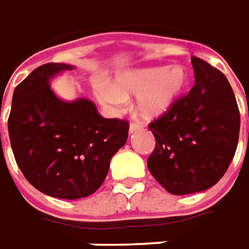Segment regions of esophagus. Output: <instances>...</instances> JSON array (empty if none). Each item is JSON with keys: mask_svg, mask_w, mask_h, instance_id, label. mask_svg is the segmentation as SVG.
Instances as JSON below:
<instances>
[{"mask_svg": "<svg viewBox=\"0 0 249 249\" xmlns=\"http://www.w3.org/2000/svg\"><path fill=\"white\" fill-rule=\"evenodd\" d=\"M143 127V124L141 123V122L138 121H133L131 123H130V128H128V133L131 134L134 133V131H137V130H139V128Z\"/></svg>", "mask_w": 249, "mask_h": 249, "instance_id": "1", "label": "esophagus"}]
</instances>
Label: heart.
I'll return each instance as SVG.
<instances>
[{
	"instance_id": "b5f03b06",
	"label": "heart",
	"mask_w": 249,
	"mask_h": 249,
	"mask_svg": "<svg viewBox=\"0 0 249 249\" xmlns=\"http://www.w3.org/2000/svg\"><path fill=\"white\" fill-rule=\"evenodd\" d=\"M186 82L188 73L181 65L144 68L121 75L114 87L98 86L96 98L107 108L118 111L127 98L138 96L137 112L144 119H154L174 105Z\"/></svg>"
}]
</instances>
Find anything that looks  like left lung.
Instances as JSON below:
<instances>
[{
    "label": "left lung",
    "mask_w": 249,
    "mask_h": 249,
    "mask_svg": "<svg viewBox=\"0 0 249 249\" xmlns=\"http://www.w3.org/2000/svg\"><path fill=\"white\" fill-rule=\"evenodd\" d=\"M196 83L150 122L156 147L147 160L153 177L172 193H197L217 184L233 160L240 111L223 72L192 57Z\"/></svg>",
    "instance_id": "8db88e82"
}]
</instances>
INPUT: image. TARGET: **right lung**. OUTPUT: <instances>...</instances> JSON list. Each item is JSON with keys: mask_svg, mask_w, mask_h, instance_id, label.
Here are the masks:
<instances>
[{"mask_svg": "<svg viewBox=\"0 0 249 249\" xmlns=\"http://www.w3.org/2000/svg\"><path fill=\"white\" fill-rule=\"evenodd\" d=\"M64 70L71 65H40L16 87L8 130L29 184L56 198L76 200L103 184L111 158L127 141L128 122L103 118L84 98L59 99L49 80Z\"/></svg>", "mask_w": 249, "mask_h": 249, "instance_id": "add662e5", "label": "right lung"}]
</instances>
